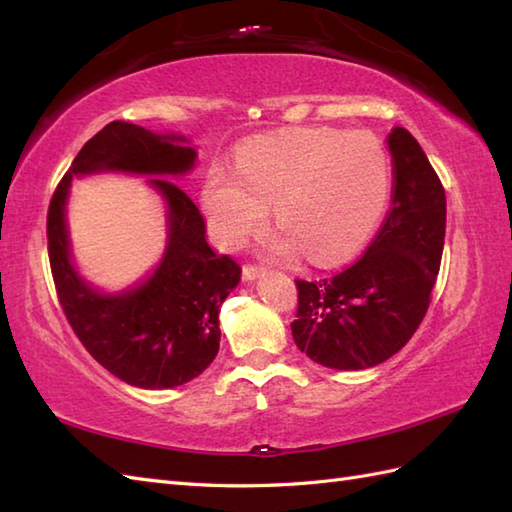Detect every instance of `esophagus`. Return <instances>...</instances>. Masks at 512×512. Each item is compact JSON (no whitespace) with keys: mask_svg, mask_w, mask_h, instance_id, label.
Returning a JSON list of instances; mask_svg holds the SVG:
<instances>
[{"mask_svg":"<svg viewBox=\"0 0 512 512\" xmlns=\"http://www.w3.org/2000/svg\"><path fill=\"white\" fill-rule=\"evenodd\" d=\"M262 275H264V268H259V266H244L242 268L244 281H255V279H259Z\"/></svg>","mask_w":512,"mask_h":512,"instance_id":"1","label":"esophagus"}]
</instances>
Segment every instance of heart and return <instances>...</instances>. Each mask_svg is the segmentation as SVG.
<instances>
[{
    "label": "heart",
    "mask_w": 512,
    "mask_h": 512,
    "mask_svg": "<svg viewBox=\"0 0 512 512\" xmlns=\"http://www.w3.org/2000/svg\"><path fill=\"white\" fill-rule=\"evenodd\" d=\"M389 198V158L374 136L299 129L239 149L235 167L213 162L200 206L222 248L259 231L273 204L281 226L264 237L266 253L295 262L334 264L365 244Z\"/></svg>",
    "instance_id": "1"
}]
</instances>
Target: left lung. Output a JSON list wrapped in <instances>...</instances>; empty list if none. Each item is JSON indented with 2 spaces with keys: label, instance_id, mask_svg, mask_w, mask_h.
<instances>
[{
  "label": "left lung",
  "instance_id": "left-lung-1",
  "mask_svg": "<svg viewBox=\"0 0 512 512\" xmlns=\"http://www.w3.org/2000/svg\"><path fill=\"white\" fill-rule=\"evenodd\" d=\"M394 160L391 211L365 255L330 279H297L292 339L314 363L358 372L405 347L436 284L447 198L418 140L405 127L387 136Z\"/></svg>",
  "mask_w": 512,
  "mask_h": 512
}]
</instances>
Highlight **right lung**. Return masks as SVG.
Wrapping results in <instances>:
<instances>
[{
	"label": "right lung",
	"mask_w": 512,
	"mask_h": 512,
	"mask_svg": "<svg viewBox=\"0 0 512 512\" xmlns=\"http://www.w3.org/2000/svg\"><path fill=\"white\" fill-rule=\"evenodd\" d=\"M182 134H156L125 121L105 125L72 160L48 209V255L74 334L107 372L140 389H171L200 376L220 350V308L242 279L228 255L206 242L198 206L173 178L195 167ZM96 172L147 175L168 206L161 262L134 287L96 289L73 264L67 231L71 180Z\"/></svg>",
	"instance_id": "add662e5"
}]
</instances>
